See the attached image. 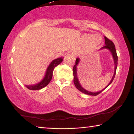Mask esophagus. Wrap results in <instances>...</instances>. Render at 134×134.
Returning <instances> with one entry per match:
<instances>
[{"label":"esophagus","instance_id":"esophagus-1","mask_svg":"<svg viewBox=\"0 0 134 134\" xmlns=\"http://www.w3.org/2000/svg\"><path fill=\"white\" fill-rule=\"evenodd\" d=\"M69 55H71V56H75L76 53L74 51H70V52L69 53Z\"/></svg>","mask_w":134,"mask_h":134}]
</instances>
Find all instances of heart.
Returning <instances> with one entry per match:
<instances>
[{"instance_id":"1","label":"heart","mask_w":134,"mask_h":134,"mask_svg":"<svg viewBox=\"0 0 134 134\" xmlns=\"http://www.w3.org/2000/svg\"><path fill=\"white\" fill-rule=\"evenodd\" d=\"M89 36H87V37H88ZM97 37V35H95L94 36V37ZM101 42V40H99L98 41H92L91 42L89 45V49L90 50H93L95 48L98 46V45Z\"/></svg>"}]
</instances>
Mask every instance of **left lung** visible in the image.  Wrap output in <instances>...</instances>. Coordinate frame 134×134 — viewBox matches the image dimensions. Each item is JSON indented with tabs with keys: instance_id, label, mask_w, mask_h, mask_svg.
I'll return each instance as SVG.
<instances>
[{
	"instance_id": "8db88e82",
	"label": "left lung",
	"mask_w": 134,
	"mask_h": 134,
	"mask_svg": "<svg viewBox=\"0 0 134 134\" xmlns=\"http://www.w3.org/2000/svg\"><path fill=\"white\" fill-rule=\"evenodd\" d=\"M104 38H105V45L103 47H102L100 49H104V48H107V49H109L111 53L112 54V56H113V59H114V62H115V73H114V75H113V77L111 79L110 82H109V83L108 85V86H106V87L104 89H103L102 90L100 91V92H97V93H93V92H88L86 90L84 89L83 87H82L81 85L79 84V81H78V79L77 78V74H76V65H77L79 63V59H76V61H75V64L74 65V66L73 67V75H74V85L75 87H76V89L78 90H79V91H81V92H82L83 93L86 94L87 95H90V96H97L99 94V93L101 92H102V91L104 90L106 88L110 85V84L112 83V81H113V79L115 78V76L116 75V69H117V66H118V57L117 55V53H116V51L115 49V44H113V42L110 40L108 39L107 37H104Z\"/></svg>"
}]
</instances>
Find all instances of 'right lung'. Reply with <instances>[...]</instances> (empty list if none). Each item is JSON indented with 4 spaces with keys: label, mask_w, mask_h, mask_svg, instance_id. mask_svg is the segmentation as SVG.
Segmentation results:
<instances>
[{
    "label": "right lung",
    "mask_w": 134,
    "mask_h": 134,
    "mask_svg": "<svg viewBox=\"0 0 134 134\" xmlns=\"http://www.w3.org/2000/svg\"><path fill=\"white\" fill-rule=\"evenodd\" d=\"M63 58H58L55 60H54L51 63L49 66H48L47 72H46V75H45L44 78L42 79V81L40 82L39 83L37 84L36 85H33V86H26V87L31 90H40L45 87L48 85L51 79L52 78L53 76V70L55 68L58 66V65L60 64L62 62Z\"/></svg>",
    "instance_id": "obj_1"
}]
</instances>
